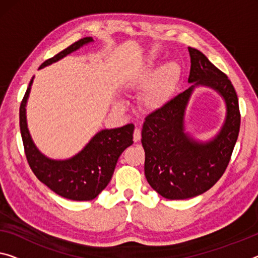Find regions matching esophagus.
I'll return each mask as SVG.
<instances>
[{
	"instance_id": "obj_1",
	"label": "esophagus",
	"mask_w": 258,
	"mask_h": 258,
	"mask_svg": "<svg viewBox=\"0 0 258 258\" xmlns=\"http://www.w3.org/2000/svg\"><path fill=\"white\" fill-rule=\"evenodd\" d=\"M134 141L135 142H140L141 141V130L138 128L135 129V132H134Z\"/></svg>"
}]
</instances>
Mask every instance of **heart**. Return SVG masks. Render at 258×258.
Instances as JSON below:
<instances>
[{"label":"heart","instance_id":"1","mask_svg":"<svg viewBox=\"0 0 258 258\" xmlns=\"http://www.w3.org/2000/svg\"><path fill=\"white\" fill-rule=\"evenodd\" d=\"M181 75L180 66L174 61H168L156 68V64H148L137 69L125 78L123 86L128 90H141L142 105L152 113L165 109L172 101ZM116 105L123 104L117 101Z\"/></svg>","mask_w":258,"mask_h":258}]
</instances>
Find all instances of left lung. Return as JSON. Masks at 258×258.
Instances as JSON below:
<instances>
[{"label": "left lung", "instance_id": "obj_1", "mask_svg": "<svg viewBox=\"0 0 258 258\" xmlns=\"http://www.w3.org/2000/svg\"><path fill=\"white\" fill-rule=\"evenodd\" d=\"M188 50L191 85L165 109L150 114L142 129L145 177L167 200H187L213 187L227 167L240 130L239 100L231 81L202 51ZM200 87L217 92L226 108L220 132L207 141L192 137L185 126L189 99Z\"/></svg>", "mask_w": 258, "mask_h": 258}]
</instances>
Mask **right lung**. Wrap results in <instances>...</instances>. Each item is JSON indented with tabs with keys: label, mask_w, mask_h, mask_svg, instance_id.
Listing matches in <instances>:
<instances>
[{
	"label": "right lung",
	"mask_w": 258,
	"mask_h": 258,
	"mask_svg": "<svg viewBox=\"0 0 258 258\" xmlns=\"http://www.w3.org/2000/svg\"><path fill=\"white\" fill-rule=\"evenodd\" d=\"M94 42L92 37L83 38L55 55L39 69L62 60L67 55ZM32 77L19 108V125L25 154L35 176L55 194L71 201L94 200L112 179L118 158L134 143V124L102 129L91 138L81 151L68 159L47 157L34 144L26 120V105L33 84Z\"/></svg>",
	"instance_id": "obj_1"
}]
</instances>
